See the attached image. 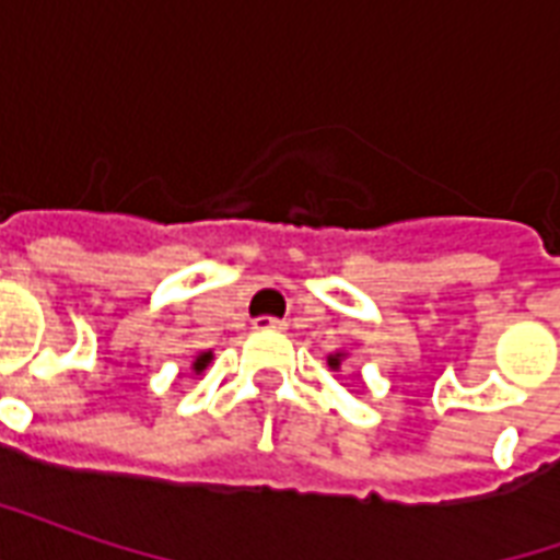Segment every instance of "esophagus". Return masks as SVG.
<instances>
[{
  "label": "esophagus",
  "instance_id": "1",
  "mask_svg": "<svg viewBox=\"0 0 560 560\" xmlns=\"http://www.w3.org/2000/svg\"><path fill=\"white\" fill-rule=\"evenodd\" d=\"M255 329L257 332H281L284 329V320H279V317H255Z\"/></svg>",
  "mask_w": 560,
  "mask_h": 560
}]
</instances>
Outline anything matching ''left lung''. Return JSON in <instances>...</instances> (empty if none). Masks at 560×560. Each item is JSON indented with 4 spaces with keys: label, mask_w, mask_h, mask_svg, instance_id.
Segmentation results:
<instances>
[{
    "label": "left lung",
    "mask_w": 560,
    "mask_h": 560,
    "mask_svg": "<svg viewBox=\"0 0 560 560\" xmlns=\"http://www.w3.org/2000/svg\"><path fill=\"white\" fill-rule=\"evenodd\" d=\"M341 360H345V353H329V369H336V372H339V365H341Z\"/></svg>",
    "instance_id": "obj_1"
}]
</instances>
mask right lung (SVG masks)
Returning <instances> with one entry per match:
<instances>
[{"mask_svg": "<svg viewBox=\"0 0 560 560\" xmlns=\"http://www.w3.org/2000/svg\"><path fill=\"white\" fill-rule=\"evenodd\" d=\"M209 360H212V351L197 353V357H195V363H191V369H195L197 375H200V372H203V369H207V365H209Z\"/></svg>", "mask_w": 560, "mask_h": 560, "instance_id": "1", "label": "right lung"}]
</instances>
